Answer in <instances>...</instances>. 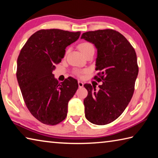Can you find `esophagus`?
<instances>
[{"mask_svg": "<svg viewBox=\"0 0 158 158\" xmlns=\"http://www.w3.org/2000/svg\"><path fill=\"white\" fill-rule=\"evenodd\" d=\"M78 85H79V88H82L84 86V84H83V82L79 81H78Z\"/></svg>", "mask_w": 158, "mask_h": 158, "instance_id": "34e87169", "label": "esophagus"}]
</instances>
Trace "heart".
<instances>
[{
    "label": "heart",
    "mask_w": 158,
    "mask_h": 158,
    "mask_svg": "<svg viewBox=\"0 0 158 158\" xmlns=\"http://www.w3.org/2000/svg\"><path fill=\"white\" fill-rule=\"evenodd\" d=\"M79 48L80 51L82 52L83 54H85V53L88 52L90 50L94 49V47H93V44L89 43V42H83V43L79 44ZM75 74H77V75L80 76L82 74V72L79 70H77L75 72Z\"/></svg>",
    "instance_id": "b5f03b06"
}]
</instances>
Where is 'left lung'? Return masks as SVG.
Wrapping results in <instances>:
<instances>
[{
    "instance_id": "obj_1",
    "label": "left lung",
    "mask_w": 158,
    "mask_h": 158,
    "mask_svg": "<svg viewBox=\"0 0 158 158\" xmlns=\"http://www.w3.org/2000/svg\"><path fill=\"white\" fill-rule=\"evenodd\" d=\"M81 39L97 49L95 79L102 81L96 86L85 84V116L93 124L103 125L118 118L132 99L139 68L136 52L127 40L118 32L105 29L84 33Z\"/></svg>"
}]
</instances>
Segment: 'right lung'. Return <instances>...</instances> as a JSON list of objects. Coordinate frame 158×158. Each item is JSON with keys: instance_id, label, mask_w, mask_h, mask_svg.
<instances>
[{"instance_id": "add662e5", "label": "right lung", "mask_w": 158, "mask_h": 158, "mask_svg": "<svg viewBox=\"0 0 158 158\" xmlns=\"http://www.w3.org/2000/svg\"><path fill=\"white\" fill-rule=\"evenodd\" d=\"M80 32L40 30L29 37L17 59V78L26 105L39 121L54 125L67 116L69 100L78 83L69 77L59 83L53 71L66 47L79 39Z\"/></svg>"}]
</instances>
